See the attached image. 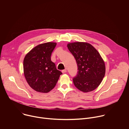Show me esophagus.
<instances>
[{"mask_svg": "<svg viewBox=\"0 0 129 129\" xmlns=\"http://www.w3.org/2000/svg\"><path fill=\"white\" fill-rule=\"evenodd\" d=\"M62 73H66V72H67V70H66V69L63 70L62 71Z\"/></svg>", "mask_w": 129, "mask_h": 129, "instance_id": "34e87169", "label": "esophagus"}]
</instances>
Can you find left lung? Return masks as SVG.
Listing matches in <instances>:
<instances>
[{
  "mask_svg": "<svg viewBox=\"0 0 129 129\" xmlns=\"http://www.w3.org/2000/svg\"><path fill=\"white\" fill-rule=\"evenodd\" d=\"M67 47L74 56L79 71L73 79V84L80 91L88 92L95 90L105 77L104 61L98 51L87 42L69 43Z\"/></svg>",
  "mask_w": 129,
  "mask_h": 129,
  "instance_id": "1",
  "label": "left lung"
}]
</instances>
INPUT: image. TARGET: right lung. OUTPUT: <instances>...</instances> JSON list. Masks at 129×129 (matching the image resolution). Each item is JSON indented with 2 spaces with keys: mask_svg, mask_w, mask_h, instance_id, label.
I'll return each mask as SVG.
<instances>
[{
  "mask_svg": "<svg viewBox=\"0 0 129 129\" xmlns=\"http://www.w3.org/2000/svg\"><path fill=\"white\" fill-rule=\"evenodd\" d=\"M55 42L40 44L30 50L23 60V72L29 86L35 91L48 93L56 85L62 73L51 61Z\"/></svg>",
  "mask_w": 129,
  "mask_h": 129,
  "instance_id": "right-lung-1",
  "label": "right lung"
}]
</instances>
